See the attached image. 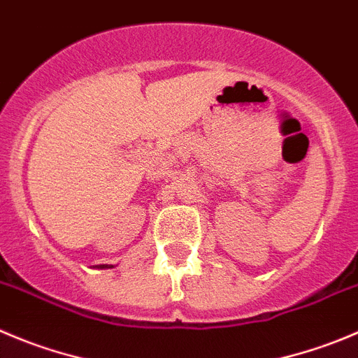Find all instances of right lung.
Returning a JSON list of instances; mask_svg holds the SVG:
<instances>
[{"instance_id":"1","label":"right lung","mask_w":358,"mask_h":358,"mask_svg":"<svg viewBox=\"0 0 358 358\" xmlns=\"http://www.w3.org/2000/svg\"><path fill=\"white\" fill-rule=\"evenodd\" d=\"M112 267H114V265H107V264H105V265H96V268H112Z\"/></svg>"}]
</instances>
